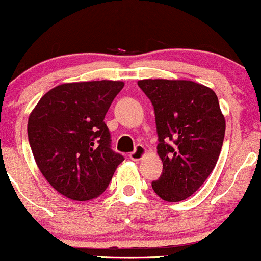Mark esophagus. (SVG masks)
<instances>
[{"label": "esophagus", "mask_w": 261, "mask_h": 261, "mask_svg": "<svg viewBox=\"0 0 261 261\" xmlns=\"http://www.w3.org/2000/svg\"><path fill=\"white\" fill-rule=\"evenodd\" d=\"M146 153H147L146 148L143 147V146L139 145V146H136L135 151L133 152V153H130L128 157H130V160H133V161H140V160H142L143 157H145Z\"/></svg>", "instance_id": "34e87169"}]
</instances>
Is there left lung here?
<instances>
[{
  "label": "left lung",
  "mask_w": 261,
  "mask_h": 261,
  "mask_svg": "<svg viewBox=\"0 0 261 261\" xmlns=\"http://www.w3.org/2000/svg\"><path fill=\"white\" fill-rule=\"evenodd\" d=\"M137 85L153 104L157 153L163 162L152 189L164 201H181L205 182L220 157L226 120L217 95L187 80L148 79Z\"/></svg>",
  "instance_id": "8db88e82"
}]
</instances>
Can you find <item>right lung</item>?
I'll list each match as a JSON object with an SVG mask.
<instances>
[{"mask_svg": "<svg viewBox=\"0 0 261 261\" xmlns=\"http://www.w3.org/2000/svg\"><path fill=\"white\" fill-rule=\"evenodd\" d=\"M124 82L62 83L45 93L28 119L35 163L61 195L87 201L104 193L124 161L110 148L104 118Z\"/></svg>", "mask_w": 261, "mask_h": 261, "instance_id": "1", "label": "right lung"}]
</instances>
